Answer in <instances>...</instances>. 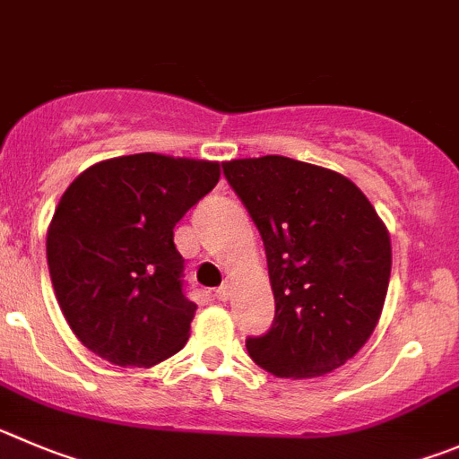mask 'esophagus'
Segmentation results:
<instances>
[{"mask_svg":"<svg viewBox=\"0 0 459 459\" xmlns=\"http://www.w3.org/2000/svg\"><path fill=\"white\" fill-rule=\"evenodd\" d=\"M229 297H230L229 285H221V288L215 290V299H217V301H226V299H229Z\"/></svg>","mask_w":459,"mask_h":459,"instance_id":"1","label":"esophagus"}]
</instances>
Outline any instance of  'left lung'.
<instances>
[{"mask_svg": "<svg viewBox=\"0 0 459 459\" xmlns=\"http://www.w3.org/2000/svg\"><path fill=\"white\" fill-rule=\"evenodd\" d=\"M267 254L276 315L247 351L278 378H312L374 333L392 272L387 229L337 171L285 156L224 162Z\"/></svg>", "mask_w": 459, "mask_h": 459, "instance_id": "1", "label": "left lung"}]
</instances>
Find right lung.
Masks as SVG:
<instances>
[{
    "label": "right lung",
    "mask_w": 459,
    "mask_h": 459,
    "mask_svg": "<svg viewBox=\"0 0 459 459\" xmlns=\"http://www.w3.org/2000/svg\"><path fill=\"white\" fill-rule=\"evenodd\" d=\"M220 181V162L160 153L110 158L72 181L47 233L56 299L74 335L119 367L186 346L195 301L174 226Z\"/></svg>",
    "instance_id": "right-lung-1"
}]
</instances>
